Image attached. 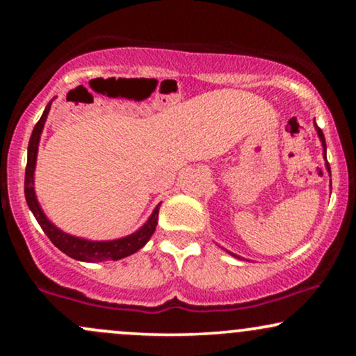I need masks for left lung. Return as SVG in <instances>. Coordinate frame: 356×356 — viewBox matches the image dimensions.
I'll return each instance as SVG.
<instances>
[{
    "mask_svg": "<svg viewBox=\"0 0 356 356\" xmlns=\"http://www.w3.org/2000/svg\"><path fill=\"white\" fill-rule=\"evenodd\" d=\"M316 126V131H318V136H319V139H321V143H323V149H324V159H325V168H327V172L330 173V167H329V162H327V157H325V139H324V134H323V129L319 128L318 124H314ZM330 186H332V184H330ZM232 256H235V257H238V259H240V256H236V254H233V252H230Z\"/></svg>",
    "mask_w": 356,
    "mask_h": 356,
    "instance_id": "8db88e82",
    "label": "left lung"
}]
</instances>
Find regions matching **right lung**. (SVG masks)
Segmentation results:
<instances>
[{
  "mask_svg": "<svg viewBox=\"0 0 356 356\" xmlns=\"http://www.w3.org/2000/svg\"><path fill=\"white\" fill-rule=\"evenodd\" d=\"M50 106H51V102L45 106V111H43L42 118L37 121L35 128L32 131L31 140H29L26 181H24V193H26V201H27L29 209H31L33 217L37 218L38 225L42 227V230L45 232V235L48 238H50L53 245H55L60 251L65 252L66 256L72 257V259L84 261V262H102V261H118V259H123L126 256L134 254V252L139 251L140 248L150 240V236L154 235L155 227H157V220H159L160 204L154 209L152 216L149 217V220L145 222L138 232H134L133 235L118 238V240H111V241H90V240H84V238L67 235V233L61 232L60 228L53 225V223L47 218L45 213H43L40 204L37 201L35 189H33V172H35L40 134L43 131V126H45Z\"/></svg>",
  "mask_w": 356,
  "mask_h": 356,
  "instance_id": "1",
  "label": "right lung"
}]
</instances>
